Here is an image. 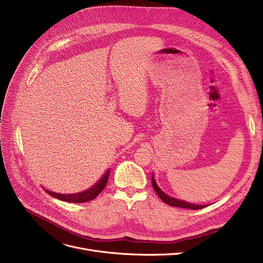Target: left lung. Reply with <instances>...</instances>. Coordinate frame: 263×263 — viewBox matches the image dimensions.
<instances>
[{
	"label": "left lung",
	"instance_id": "left-lung-1",
	"mask_svg": "<svg viewBox=\"0 0 263 263\" xmlns=\"http://www.w3.org/2000/svg\"><path fill=\"white\" fill-rule=\"evenodd\" d=\"M152 182H153V187H154L157 195L159 196V198L161 199L164 203L171 205V206H176V208H181V209H188V210H201V209L205 208V206H203V205L191 204V203H188V202H185V201H180V200H177V199H174V198H171L170 196L165 195V193L163 191H161V189L158 187L154 175L152 176Z\"/></svg>",
	"mask_w": 263,
	"mask_h": 263
}]
</instances>
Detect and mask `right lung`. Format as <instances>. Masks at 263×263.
<instances>
[{"instance_id":"obj_1","label":"right lung","mask_w":263,"mask_h":263,"mask_svg":"<svg viewBox=\"0 0 263 263\" xmlns=\"http://www.w3.org/2000/svg\"><path fill=\"white\" fill-rule=\"evenodd\" d=\"M109 172H110V170H107L104 173V175L99 179L98 182H96L92 187L83 191V192L74 193V195H62V193H55V192H52L49 190H46V192L49 196H51L55 199L65 201V202L84 203V202H88V201H92L100 195L101 191L105 188V186L107 184V180H108Z\"/></svg>"}]
</instances>
